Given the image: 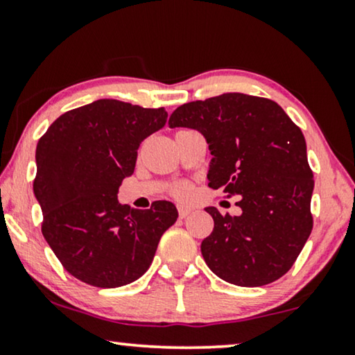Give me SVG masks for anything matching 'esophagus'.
<instances>
[{
	"mask_svg": "<svg viewBox=\"0 0 355 355\" xmlns=\"http://www.w3.org/2000/svg\"><path fill=\"white\" fill-rule=\"evenodd\" d=\"M178 211H179V218H187L192 213V208L181 205V207H178Z\"/></svg>",
	"mask_w": 355,
	"mask_h": 355,
	"instance_id": "34e87169",
	"label": "esophagus"
}]
</instances>
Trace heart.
<instances>
[{
  "instance_id": "heart-1",
  "label": "heart",
  "mask_w": 355,
  "mask_h": 355,
  "mask_svg": "<svg viewBox=\"0 0 355 355\" xmlns=\"http://www.w3.org/2000/svg\"><path fill=\"white\" fill-rule=\"evenodd\" d=\"M171 193L176 198H179V200H186V198L191 197L192 187L189 186L187 182H179V184H176V186H173Z\"/></svg>"
}]
</instances>
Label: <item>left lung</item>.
<instances>
[{
	"instance_id": "obj_1",
	"label": "left lung",
	"mask_w": 355,
	"mask_h": 355,
	"mask_svg": "<svg viewBox=\"0 0 355 355\" xmlns=\"http://www.w3.org/2000/svg\"><path fill=\"white\" fill-rule=\"evenodd\" d=\"M168 124L198 130L213 155L208 186L241 197L239 216L205 208L215 221L200 245L208 268L244 288L288 273L313 226V174L302 130L278 103L244 94L191 101Z\"/></svg>"
}]
</instances>
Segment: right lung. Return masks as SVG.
Here are the masks:
<instances>
[{"label": "right lung", "instance_id": "add662e5", "mask_svg": "<svg viewBox=\"0 0 355 355\" xmlns=\"http://www.w3.org/2000/svg\"><path fill=\"white\" fill-rule=\"evenodd\" d=\"M164 108L101 98L61 114L38 140L33 193L42 232L62 266L87 284L119 288L139 279L163 232L178 220L171 202L150 210L118 202L144 139L166 124Z\"/></svg>", "mask_w": 355, "mask_h": 355}]
</instances>
